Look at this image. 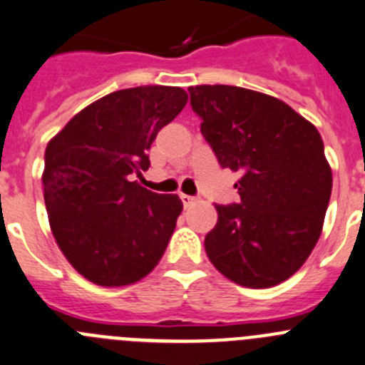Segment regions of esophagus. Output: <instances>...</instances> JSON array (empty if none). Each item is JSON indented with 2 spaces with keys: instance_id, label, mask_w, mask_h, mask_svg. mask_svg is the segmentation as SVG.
Listing matches in <instances>:
<instances>
[{
  "instance_id": "esophagus-1",
  "label": "esophagus",
  "mask_w": 365,
  "mask_h": 365,
  "mask_svg": "<svg viewBox=\"0 0 365 365\" xmlns=\"http://www.w3.org/2000/svg\"><path fill=\"white\" fill-rule=\"evenodd\" d=\"M180 200H182L183 207H190V205L196 201V197L194 196H189V194H180Z\"/></svg>"
}]
</instances>
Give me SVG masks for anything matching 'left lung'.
Here are the masks:
<instances>
[{
    "instance_id": "8db88e82",
    "label": "left lung",
    "mask_w": 365,
    "mask_h": 365,
    "mask_svg": "<svg viewBox=\"0 0 365 365\" xmlns=\"http://www.w3.org/2000/svg\"><path fill=\"white\" fill-rule=\"evenodd\" d=\"M190 107L221 168L237 171L239 203L215 205L208 260L235 284L278 285L309 258L323 230L331 169L316 126L267 94L189 87Z\"/></svg>"
}]
</instances>
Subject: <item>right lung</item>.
I'll return each instance as SVG.
<instances>
[{
	"label": "right lung",
	"instance_id": "right-lung-1",
	"mask_svg": "<svg viewBox=\"0 0 365 365\" xmlns=\"http://www.w3.org/2000/svg\"><path fill=\"white\" fill-rule=\"evenodd\" d=\"M185 103L180 87L123 88L88 105L49 140L42 183L51 232L93 284L130 285L160 262L182 200L135 178L150 168L157 133Z\"/></svg>",
	"mask_w": 365,
	"mask_h": 365
}]
</instances>
